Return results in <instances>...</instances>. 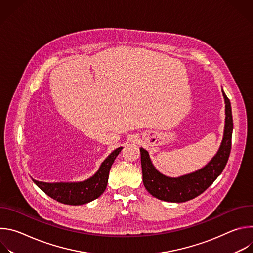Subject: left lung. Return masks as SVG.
Segmentation results:
<instances>
[{"label":"left lung","instance_id":"1","mask_svg":"<svg viewBox=\"0 0 253 253\" xmlns=\"http://www.w3.org/2000/svg\"><path fill=\"white\" fill-rule=\"evenodd\" d=\"M225 102V124L218 151L202 168L179 177H169L159 172L153 165L149 153L140 148L143 184L154 197L167 202H185L203 193L223 171L231 150L233 120L231 104L223 89Z\"/></svg>","mask_w":253,"mask_h":253}]
</instances>
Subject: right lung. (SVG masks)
<instances>
[{
    "instance_id": "add662e5",
    "label": "right lung",
    "mask_w": 253,
    "mask_h": 253,
    "mask_svg": "<svg viewBox=\"0 0 253 253\" xmlns=\"http://www.w3.org/2000/svg\"><path fill=\"white\" fill-rule=\"evenodd\" d=\"M123 147L112 151L90 178L77 182H43L32 178L33 182L48 196L69 205H82L100 197L105 191L111 166Z\"/></svg>"
}]
</instances>
